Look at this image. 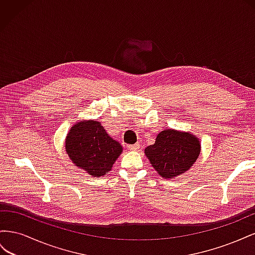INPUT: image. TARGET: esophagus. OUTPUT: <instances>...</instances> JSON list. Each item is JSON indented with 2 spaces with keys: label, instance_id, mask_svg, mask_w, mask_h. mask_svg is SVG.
Here are the masks:
<instances>
[{
  "label": "esophagus",
  "instance_id": "esophagus-1",
  "mask_svg": "<svg viewBox=\"0 0 255 255\" xmlns=\"http://www.w3.org/2000/svg\"><path fill=\"white\" fill-rule=\"evenodd\" d=\"M128 148L129 150H132V151H136V150L139 149V144H138V143L128 144Z\"/></svg>",
  "mask_w": 255,
  "mask_h": 255
}]
</instances>
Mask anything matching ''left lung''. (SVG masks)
<instances>
[{
	"label": "left lung",
	"instance_id": "1",
	"mask_svg": "<svg viewBox=\"0 0 255 255\" xmlns=\"http://www.w3.org/2000/svg\"><path fill=\"white\" fill-rule=\"evenodd\" d=\"M200 151L196 136L166 129L157 135L155 143L145 148L144 153L158 174L170 179L187 171L197 160Z\"/></svg>",
	"mask_w": 255,
	"mask_h": 255
}]
</instances>
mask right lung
<instances>
[{
    "instance_id": "right-lung-1",
    "label": "right lung",
    "mask_w": 255,
    "mask_h": 255,
    "mask_svg": "<svg viewBox=\"0 0 255 255\" xmlns=\"http://www.w3.org/2000/svg\"><path fill=\"white\" fill-rule=\"evenodd\" d=\"M66 151L75 166L90 175L109 172L122 152L121 144L106 134L98 121L80 122L66 138Z\"/></svg>"
}]
</instances>
